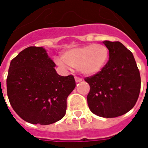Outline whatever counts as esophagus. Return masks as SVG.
Masks as SVG:
<instances>
[{
	"mask_svg": "<svg viewBox=\"0 0 148 148\" xmlns=\"http://www.w3.org/2000/svg\"><path fill=\"white\" fill-rule=\"evenodd\" d=\"M75 82H76V83H78V82H82V81L83 80V79H82V78H80V77L75 76Z\"/></svg>",
	"mask_w": 148,
	"mask_h": 148,
	"instance_id": "obj_1",
	"label": "esophagus"
}]
</instances>
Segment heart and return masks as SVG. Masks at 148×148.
Returning <instances> with one entry per match:
<instances>
[{"mask_svg": "<svg viewBox=\"0 0 148 148\" xmlns=\"http://www.w3.org/2000/svg\"><path fill=\"white\" fill-rule=\"evenodd\" d=\"M108 55L109 51L104 44H89L66 51L62 58H58L56 63L64 68L70 66L78 68L85 75H94L105 65Z\"/></svg>", "mask_w": 148, "mask_h": 148, "instance_id": "1", "label": "heart"}]
</instances>
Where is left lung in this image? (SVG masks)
Instances as JSON below:
<instances>
[{
  "instance_id": "8db88e82",
  "label": "left lung",
  "mask_w": 148,
  "mask_h": 148,
  "mask_svg": "<svg viewBox=\"0 0 148 148\" xmlns=\"http://www.w3.org/2000/svg\"><path fill=\"white\" fill-rule=\"evenodd\" d=\"M109 60L101 71L84 78L90 90L87 104L92 113L104 118L122 116L134 107L141 78L133 53L119 41H103Z\"/></svg>"
}]
</instances>
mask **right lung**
<instances>
[{"mask_svg":"<svg viewBox=\"0 0 148 148\" xmlns=\"http://www.w3.org/2000/svg\"><path fill=\"white\" fill-rule=\"evenodd\" d=\"M43 47H29L10 63L6 90L12 108L22 119L47 125L65 116L66 99L75 87L73 75L61 76Z\"/></svg>","mask_w":148,"mask_h":148,"instance_id":"obj_1","label":"right lung"}]
</instances>
